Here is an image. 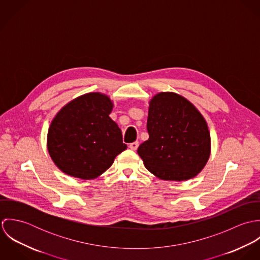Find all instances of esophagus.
Listing matches in <instances>:
<instances>
[{
  "label": "esophagus",
  "instance_id": "1",
  "mask_svg": "<svg viewBox=\"0 0 260 260\" xmlns=\"http://www.w3.org/2000/svg\"><path fill=\"white\" fill-rule=\"evenodd\" d=\"M138 146H139V142H133V143H130L129 144V148L131 149V150H137V148H138Z\"/></svg>",
  "mask_w": 260,
  "mask_h": 260
}]
</instances>
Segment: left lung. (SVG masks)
I'll return each mask as SVG.
<instances>
[{
    "label": "left lung",
    "instance_id": "left-lung-1",
    "mask_svg": "<svg viewBox=\"0 0 260 260\" xmlns=\"http://www.w3.org/2000/svg\"><path fill=\"white\" fill-rule=\"evenodd\" d=\"M149 139L137 150L149 171L163 180L196 176L210 155V133L199 111L182 96L162 92L149 105Z\"/></svg>",
    "mask_w": 260,
    "mask_h": 260
}]
</instances>
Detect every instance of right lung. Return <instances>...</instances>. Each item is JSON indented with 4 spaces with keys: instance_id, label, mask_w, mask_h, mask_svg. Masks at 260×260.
<instances>
[{
    "instance_id": "1",
    "label": "right lung",
    "mask_w": 260,
    "mask_h": 260,
    "mask_svg": "<svg viewBox=\"0 0 260 260\" xmlns=\"http://www.w3.org/2000/svg\"><path fill=\"white\" fill-rule=\"evenodd\" d=\"M112 107L109 97L89 93L57 114L47 144L52 160L63 172L81 179L96 178L127 148L120 128L109 117Z\"/></svg>"
}]
</instances>
